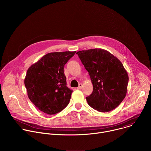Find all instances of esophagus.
Instances as JSON below:
<instances>
[{
  "mask_svg": "<svg viewBox=\"0 0 151 151\" xmlns=\"http://www.w3.org/2000/svg\"><path fill=\"white\" fill-rule=\"evenodd\" d=\"M82 87H83L82 83H79V86H78V89H82Z\"/></svg>",
  "mask_w": 151,
  "mask_h": 151,
  "instance_id": "34e87169",
  "label": "esophagus"
}]
</instances>
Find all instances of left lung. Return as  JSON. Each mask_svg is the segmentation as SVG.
<instances>
[{
    "mask_svg": "<svg viewBox=\"0 0 151 151\" xmlns=\"http://www.w3.org/2000/svg\"><path fill=\"white\" fill-rule=\"evenodd\" d=\"M93 85L86 97L88 104L99 112H107L118 107L125 98L128 75L120 60L109 51L95 48L76 52Z\"/></svg>",
    "mask_w": 151,
    "mask_h": 151,
    "instance_id": "1",
    "label": "left lung"
}]
</instances>
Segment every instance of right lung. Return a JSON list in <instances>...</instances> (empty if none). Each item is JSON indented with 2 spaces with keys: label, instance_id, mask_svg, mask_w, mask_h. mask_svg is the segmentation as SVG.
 <instances>
[{
  "label": "right lung",
  "instance_id": "right-lung-1",
  "mask_svg": "<svg viewBox=\"0 0 151 151\" xmlns=\"http://www.w3.org/2000/svg\"><path fill=\"white\" fill-rule=\"evenodd\" d=\"M75 52L48 53L28 69L24 79L27 95L40 111L54 115L68 105L72 90L67 87L64 68Z\"/></svg>",
  "mask_w": 151,
  "mask_h": 151
}]
</instances>
